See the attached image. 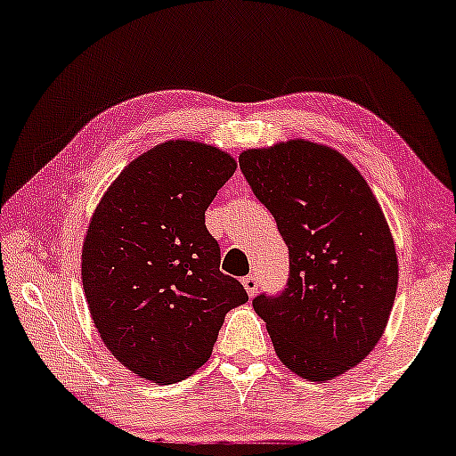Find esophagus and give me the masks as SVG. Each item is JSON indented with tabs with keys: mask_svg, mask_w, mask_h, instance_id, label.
I'll use <instances>...</instances> for the list:
<instances>
[{
	"mask_svg": "<svg viewBox=\"0 0 456 456\" xmlns=\"http://www.w3.org/2000/svg\"><path fill=\"white\" fill-rule=\"evenodd\" d=\"M241 284H243V289H246V293L249 297H256V293H257V278L254 274H249V276L243 278Z\"/></svg>",
	"mask_w": 456,
	"mask_h": 456,
	"instance_id": "1",
	"label": "esophagus"
}]
</instances>
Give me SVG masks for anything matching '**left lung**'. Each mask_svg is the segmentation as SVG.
I'll use <instances>...</instances> for the list:
<instances>
[{
  "instance_id": "1",
  "label": "left lung",
  "mask_w": 456,
  "mask_h": 456,
  "mask_svg": "<svg viewBox=\"0 0 456 456\" xmlns=\"http://www.w3.org/2000/svg\"><path fill=\"white\" fill-rule=\"evenodd\" d=\"M240 167L289 246L287 289L254 298L276 356L307 380L344 375L377 346L397 293L375 194L342 153L305 139L248 149Z\"/></svg>"
}]
</instances>
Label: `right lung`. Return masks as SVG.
I'll use <instances>...</instances> for the list:
<instances>
[{"label":"right lung","instance_id":"right-lung-1","mask_svg":"<svg viewBox=\"0 0 456 456\" xmlns=\"http://www.w3.org/2000/svg\"><path fill=\"white\" fill-rule=\"evenodd\" d=\"M237 161L200 141H166L133 159L94 210L81 249L90 315L134 375L172 385L210 358L225 315L248 301L223 274L205 210Z\"/></svg>","mask_w":456,"mask_h":456}]
</instances>
